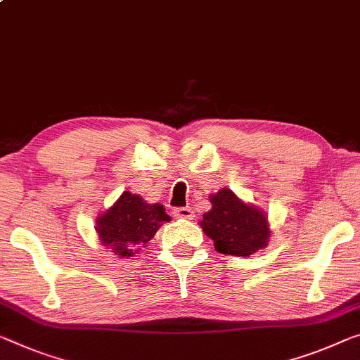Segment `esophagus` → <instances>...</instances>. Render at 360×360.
I'll list each match as a JSON object with an SVG mask.
<instances>
[{
	"instance_id": "esophagus-1",
	"label": "esophagus",
	"mask_w": 360,
	"mask_h": 360,
	"mask_svg": "<svg viewBox=\"0 0 360 360\" xmlns=\"http://www.w3.org/2000/svg\"><path fill=\"white\" fill-rule=\"evenodd\" d=\"M174 215L176 219H188L191 220L195 217V212L191 211V207H175L174 209Z\"/></svg>"
}]
</instances>
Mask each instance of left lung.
Here are the masks:
<instances>
[{"instance_id": "left-lung-1", "label": "left lung", "mask_w": 360, "mask_h": 360, "mask_svg": "<svg viewBox=\"0 0 360 360\" xmlns=\"http://www.w3.org/2000/svg\"><path fill=\"white\" fill-rule=\"evenodd\" d=\"M211 202L212 209L202 215L201 226L219 252L251 256L267 245V217L259 209L248 206L226 188L211 196Z\"/></svg>"}]
</instances>
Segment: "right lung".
I'll return each instance as SVG.
<instances>
[{"mask_svg": "<svg viewBox=\"0 0 360 360\" xmlns=\"http://www.w3.org/2000/svg\"><path fill=\"white\" fill-rule=\"evenodd\" d=\"M169 220L161 204H146L138 195L124 191L117 202L98 219L96 231L108 250L120 257H130Z\"/></svg>", "mask_w": 360, "mask_h": 360, "instance_id": "right-lung-1", "label": "right lung"}]
</instances>
